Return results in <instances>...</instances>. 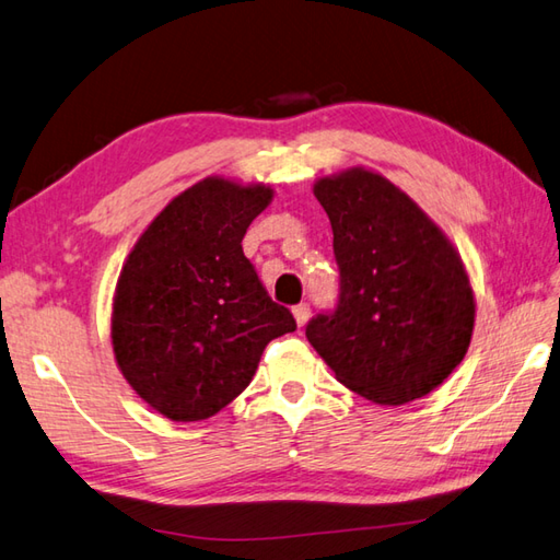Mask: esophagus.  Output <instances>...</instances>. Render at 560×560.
Segmentation results:
<instances>
[{
    "instance_id": "1",
    "label": "esophagus",
    "mask_w": 560,
    "mask_h": 560,
    "mask_svg": "<svg viewBox=\"0 0 560 560\" xmlns=\"http://www.w3.org/2000/svg\"><path fill=\"white\" fill-rule=\"evenodd\" d=\"M292 314H294L296 326L304 328V323L308 320V314H312V308H308V304H296V306L292 308Z\"/></svg>"
}]
</instances>
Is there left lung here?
I'll return each instance as SVG.
<instances>
[{
	"instance_id": "left-lung-1",
	"label": "left lung",
	"mask_w": 560,
	"mask_h": 560,
	"mask_svg": "<svg viewBox=\"0 0 560 560\" xmlns=\"http://www.w3.org/2000/svg\"><path fill=\"white\" fill-rule=\"evenodd\" d=\"M328 213L340 296L306 338L347 388L376 405L424 397L463 362L475 292L451 240L378 172L345 170L314 184Z\"/></svg>"
}]
</instances>
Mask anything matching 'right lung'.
Wrapping results in <instances>:
<instances>
[{"mask_svg": "<svg viewBox=\"0 0 560 560\" xmlns=\"http://www.w3.org/2000/svg\"><path fill=\"white\" fill-rule=\"evenodd\" d=\"M266 184L206 177L160 210L124 264L112 350L139 397L172 421H201L252 383L272 338L296 330L242 252Z\"/></svg>", "mask_w": 560, "mask_h": 560, "instance_id": "add662e5", "label": "right lung"}]
</instances>
